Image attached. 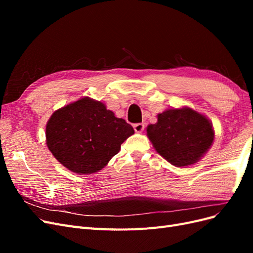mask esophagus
Masks as SVG:
<instances>
[{"instance_id": "34e87169", "label": "esophagus", "mask_w": 253, "mask_h": 253, "mask_svg": "<svg viewBox=\"0 0 253 253\" xmlns=\"http://www.w3.org/2000/svg\"><path fill=\"white\" fill-rule=\"evenodd\" d=\"M134 129L136 133H141L144 129V124H136L134 125Z\"/></svg>"}]
</instances>
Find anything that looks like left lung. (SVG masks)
<instances>
[{
    "instance_id": "1",
    "label": "left lung",
    "mask_w": 253,
    "mask_h": 253,
    "mask_svg": "<svg viewBox=\"0 0 253 253\" xmlns=\"http://www.w3.org/2000/svg\"><path fill=\"white\" fill-rule=\"evenodd\" d=\"M147 135L157 153L176 167H187L200 160L214 140L210 120L190 108L171 109L158 114Z\"/></svg>"
}]
</instances>
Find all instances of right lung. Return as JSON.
I'll return each mask as SVG.
<instances>
[{
    "label": "right lung",
    "instance_id": "right-lung-1",
    "mask_svg": "<svg viewBox=\"0 0 253 253\" xmlns=\"http://www.w3.org/2000/svg\"><path fill=\"white\" fill-rule=\"evenodd\" d=\"M134 134L131 125L115 117L100 102L84 97L51 115L46 143L60 164L78 174L100 171Z\"/></svg>",
    "mask_w": 253,
    "mask_h": 253
}]
</instances>
